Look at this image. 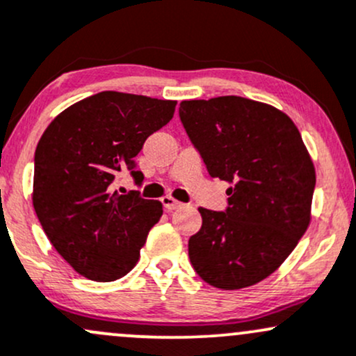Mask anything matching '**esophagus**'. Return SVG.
<instances>
[{
	"mask_svg": "<svg viewBox=\"0 0 356 356\" xmlns=\"http://www.w3.org/2000/svg\"><path fill=\"white\" fill-rule=\"evenodd\" d=\"M162 204H163V208H165L167 211H174V209L181 208L182 202H179L177 199H174V197H170V196H165V197H162Z\"/></svg>",
	"mask_w": 356,
	"mask_h": 356,
	"instance_id": "1",
	"label": "esophagus"
}]
</instances>
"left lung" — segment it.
<instances>
[{"instance_id":"1","label":"left lung","mask_w":356,"mask_h":356,"mask_svg":"<svg viewBox=\"0 0 356 356\" xmlns=\"http://www.w3.org/2000/svg\"><path fill=\"white\" fill-rule=\"evenodd\" d=\"M179 118L211 177L232 184L225 211L199 208L191 264L213 287L253 286L309 226L316 172L306 145L286 113L247 97L182 101Z\"/></svg>"}]
</instances>
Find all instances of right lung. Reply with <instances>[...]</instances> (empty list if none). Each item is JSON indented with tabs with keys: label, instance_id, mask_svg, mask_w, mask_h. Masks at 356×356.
I'll use <instances>...</instances> for the list:
<instances>
[{
	"label": "right lung",
	"instance_id": "right-lung-1",
	"mask_svg": "<svg viewBox=\"0 0 356 356\" xmlns=\"http://www.w3.org/2000/svg\"><path fill=\"white\" fill-rule=\"evenodd\" d=\"M175 101L103 91L72 104L47 127L35 150L33 208L70 267L97 282L127 275L140 259L162 202L113 191L121 172L143 181L135 157L165 127Z\"/></svg>",
	"mask_w": 356,
	"mask_h": 356
}]
</instances>
